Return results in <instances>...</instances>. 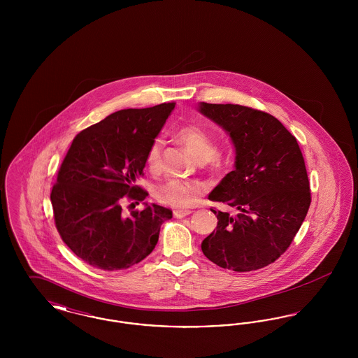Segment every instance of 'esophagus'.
Segmentation results:
<instances>
[{"label": "esophagus", "instance_id": "obj_1", "mask_svg": "<svg viewBox=\"0 0 358 358\" xmlns=\"http://www.w3.org/2000/svg\"><path fill=\"white\" fill-rule=\"evenodd\" d=\"M192 213V210H189V209H185V210H182V209H176V210H173V216L176 217V219H182V217H185L187 215H190Z\"/></svg>", "mask_w": 358, "mask_h": 358}]
</instances>
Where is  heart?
<instances>
[{"instance_id":"obj_1","label":"heart","mask_w":358,"mask_h":358,"mask_svg":"<svg viewBox=\"0 0 358 358\" xmlns=\"http://www.w3.org/2000/svg\"><path fill=\"white\" fill-rule=\"evenodd\" d=\"M178 139L192 153L199 162L212 161L217 171H222L224 164L217 153V145L215 138L203 127L197 124H185L177 131ZM162 141L154 139L146 154V164L150 171H157L161 161ZM204 189L197 182H187L180 180H169L161 187H157L155 197L159 203L171 205L177 209L189 208L203 194Z\"/></svg>"}]
</instances>
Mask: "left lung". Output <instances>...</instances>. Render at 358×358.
Returning <instances> with one entry per match:
<instances>
[{
	"mask_svg": "<svg viewBox=\"0 0 358 358\" xmlns=\"http://www.w3.org/2000/svg\"><path fill=\"white\" fill-rule=\"evenodd\" d=\"M200 111L229 133L236 150L210 201L217 227L201 243L204 255L222 268L247 273L283 255L311 204L305 159L296 138L273 115L240 104L201 103Z\"/></svg>",
	"mask_w": 358,
	"mask_h": 358,
	"instance_id": "obj_1",
	"label": "left lung"
}]
</instances>
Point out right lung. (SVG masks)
Segmentation results:
<instances>
[{"label":"right lung","mask_w":358,"mask_h":358,"mask_svg":"<svg viewBox=\"0 0 358 358\" xmlns=\"http://www.w3.org/2000/svg\"><path fill=\"white\" fill-rule=\"evenodd\" d=\"M176 103L120 110L73 138L52 187L53 219L62 240L87 264L126 270L153 251L171 210L153 204L142 210L146 154ZM127 206V208H129Z\"/></svg>","instance_id":"1"}]
</instances>
